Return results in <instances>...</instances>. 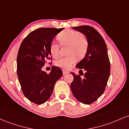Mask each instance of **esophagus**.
<instances>
[{"label":"esophagus","instance_id":"1","mask_svg":"<svg viewBox=\"0 0 129 129\" xmlns=\"http://www.w3.org/2000/svg\"><path fill=\"white\" fill-rule=\"evenodd\" d=\"M69 72L67 71H65V70H63V74H68Z\"/></svg>","mask_w":129,"mask_h":129}]
</instances>
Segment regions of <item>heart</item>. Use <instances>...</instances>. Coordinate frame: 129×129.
Here are the masks:
<instances>
[{"instance_id": "1", "label": "heart", "mask_w": 129, "mask_h": 129, "mask_svg": "<svg viewBox=\"0 0 129 129\" xmlns=\"http://www.w3.org/2000/svg\"><path fill=\"white\" fill-rule=\"evenodd\" d=\"M62 46H68L66 57H61L56 61L55 64L62 69L68 70L76 63L78 58H83L88 50V41L82 37V33L72 30H66L61 32L57 37ZM50 53L53 57H57L58 55L59 46L55 42H52L49 47Z\"/></svg>"}]
</instances>
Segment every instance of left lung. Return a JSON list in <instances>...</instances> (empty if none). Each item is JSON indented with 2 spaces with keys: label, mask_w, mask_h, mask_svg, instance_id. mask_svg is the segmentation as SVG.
Returning <instances> with one entry per match:
<instances>
[{
  "label": "left lung",
  "mask_w": 129,
  "mask_h": 129,
  "mask_svg": "<svg viewBox=\"0 0 129 129\" xmlns=\"http://www.w3.org/2000/svg\"><path fill=\"white\" fill-rule=\"evenodd\" d=\"M72 28L86 37L88 50L83 60L76 64L77 68L85 71V74L82 72L83 79L71 72L74 80L71 89L79 102L91 104L104 93L109 79L110 64L107 47L103 38L93 27L82 25Z\"/></svg>",
  "instance_id": "left-lung-1"
}]
</instances>
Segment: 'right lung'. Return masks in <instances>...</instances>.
<instances>
[{
  "mask_svg": "<svg viewBox=\"0 0 129 129\" xmlns=\"http://www.w3.org/2000/svg\"><path fill=\"white\" fill-rule=\"evenodd\" d=\"M63 28H40L30 33L22 42L17 57V73L24 96L36 104L50 98L56 82L63 75L53 66L49 74L42 71L50 59L49 50L53 38Z\"/></svg>",
  "mask_w": 129,
  "mask_h": 129,
  "instance_id": "1",
  "label": "right lung"
}]
</instances>
